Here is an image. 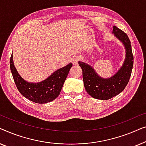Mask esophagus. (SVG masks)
Wrapping results in <instances>:
<instances>
[{
  "label": "esophagus",
  "instance_id": "34e87169",
  "mask_svg": "<svg viewBox=\"0 0 146 146\" xmlns=\"http://www.w3.org/2000/svg\"><path fill=\"white\" fill-rule=\"evenodd\" d=\"M80 60V57L78 56H74L72 60V63L74 64V65H76L78 64V61Z\"/></svg>",
  "mask_w": 146,
  "mask_h": 146
}]
</instances>
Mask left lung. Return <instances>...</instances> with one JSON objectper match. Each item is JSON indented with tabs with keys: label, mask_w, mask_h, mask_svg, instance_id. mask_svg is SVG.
<instances>
[{
	"label": "left lung",
	"mask_w": 146,
	"mask_h": 146,
	"mask_svg": "<svg viewBox=\"0 0 146 146\" xmlns=\"http://www.w3.org/2000/svg\"><path fill=\"white\" fill-rule=\"evenodd\" d=\"M113 34L123 44L125 49V58L122 66L113 76L103 78L98 75L91 66L79 62L82 70V77L86 90L94 98L106 100L121 92L130 78L133 64V56L131 42L124 32L113 26Z\"/></svg>",
	"instance_id": "1"
}]
</instances>
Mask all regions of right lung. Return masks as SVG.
Returning <instances> with one entry per match:
<instances>
[{"mask_svg": "<svg viewBox=\"0 0 146 146\" xmlns=\"http://www.w3.org/2000/svg\"><path fill=\"white\" fill-rule=\"evenodd\" d=\"M13 54L10 58V68L14 81L18 90L26 98L38 104H45L53 101L58 96L66 79L72 64L61 68L44 80L38 83H31L25 80L14 65Z\"/></svg>", "mask_w": 146, "mask_h": 146, "instance_id": "right-lung-1", "label": "right lung"}]
</instances>
